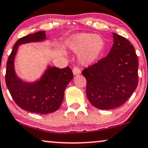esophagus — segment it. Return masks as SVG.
<instances>
[{
  "label": "esophagus",
  "instance_id": "34e87169",
  "mask_svg": "<svg viewBox=\"0 0 148 148\" xmlns=\"http://www.w3.org/2000/svg\"><path fill=\"white\" fill-rule=\"evenodd\" d=\"M72 72H73V74H74V75L80 74V70L79 69V68H78V67H77V66H74V68H73Z\"/></svg>",
  "mask_w": 148,
  "mask_h": 148
}]
</instances>
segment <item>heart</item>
<instances>
[{
  "label": "heart",
  "instance_id": "obj_1",
  "mask_svg": "<svg viewBox=\"0 0 148 148\" xmlns=\"http://www.w3.org/2000/svg\"><path fill=\"white\" fill-rule=\"evenodd\" d=\"M104 41L98 35L80 33L71 37L69 46L73 51L79 53V61L83 65H89L99 57L104 48Z\"/></svg>",
  "mask_w": 148,
  "mask_h": 148
}]
</instances>
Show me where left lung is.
I'll use <instances>...</instances> for the list:
<instances>
[{
	"instance_id": "obj_1",
	"label": "left lung",
	"mask_w": 148,
	"mask_h": 148,
	"mask_svg": "<svg viewBox=\"0 0 148 148\" xmlns=\"http://www.w3.org/2000/svg\"><path fill=\"white\" fill-rule=\"evenodd\" d=\"M114 44L106 57L82 71L87 80L88 100L100 109H112L124 103L138 85V59L133 46L113 33Z\"/></svg>"
}]
</instances>
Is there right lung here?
Returning <instances> with one entry per match:
<instances>
[{
	"mask_svg": "<svg viewBox=\"0 0 148 148\" xmlns=\"http://www.w3.org/2000/svg\"><path fill=\"white\" fill-rule=\"evenodd\" d=\"M45 39V31L20 38L9 56L5 74L7 87L18 106L25 111L39 114L52 113L60 107L65 88L73 78L72 71L69 67L62 69L48 67L41 79L33 83L23 82L16 76L14 63L18 46Z\"/></svg>",
	"mask_w": 148,
	"mask_h": 148,
	"instance_id": "right-lung-1",
	"label": "right lung"
}]
</instances>
